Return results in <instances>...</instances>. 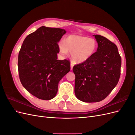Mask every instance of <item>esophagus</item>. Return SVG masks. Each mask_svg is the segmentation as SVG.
Masks as SVG:
<instances>
[{"label": "esophagus", "instance_id": "1", "mask_svg": "<svg viewBox=\"0 0 135 135\" xmlns=\"http://www.w3.org/2000/svg\"><path fill=\"white\" fill-rule=\"evenodd\" d=\"M74 63H73V62H71L70 63V68H71V70H72V69H73V66H74Z\"/></svg>", "mask_w": 135, "mask_h": 135}]
</instances>
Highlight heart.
<instances>
[{"label":"heart","instance_id":"heart-1","mask_svg":"<svg viewBox=\"0 0 135 135\" xmlns=\"http://www.w3.org/2000/svg\"><path fill=\"white\" fill-rule=\"evenodd\" d=\"M97 50L95 40L87 36L70 35L59 43V51L62 55L71 52V58L75 63H83L91 58Z\"/></svg>","mask_w":135,"mask_h":135}]
</instances>
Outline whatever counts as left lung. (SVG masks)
I'll return each instance as SVG.
<instances>
[{"label":"left lung","instance_id":"left-lung-1","mask_svg":"<svg viewBox=\"0 0 135 135\" xmlns=\"http://www.w3.org/2000/svg\"><path fill=\"white\" fill-rule=\"evenodd\" d=\"M93 36L98 44L97 51L88 60L73 69L75 96L85 103L105 99L115 88L120 75L122 60L116 45L104 36Z\"/></svg>","mask_w":135,"mask_h":135}]
</instances>
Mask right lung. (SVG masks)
Segmentation results:
<instances>
[{"label":"right lung","instance_id":"add662e5","mask_svg":"<svg viewBox=\"0 0 135 135\" xmlns=\"http://www.w3.org/2000/svg\"><path fill=\"white\" fill-rule=\"evenodd\" d=\"M66 32L60 28L42 26L28 35L18 58L19 77L31 95L44 100L54 98L58 84L70 70V61L57 60L58 42Z\"/></svg>","mask_w":135,"mask_h":135}]
</instances>
